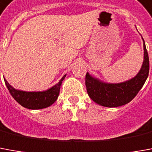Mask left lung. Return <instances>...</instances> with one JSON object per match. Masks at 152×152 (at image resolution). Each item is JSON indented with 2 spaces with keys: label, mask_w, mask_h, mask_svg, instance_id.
I'll return each instance as SVG.
<instances>
[{
  "label": "left lung",
  "mask_w": 152,
  "mask_h": 152,
  "mask_svg": "<svg viewBox=\"0 0 152 152\" xmlns=\"http://www.w3.org/2000/svg\"><path fill=\"white\" fill-rule=\"evenodd\" d=\"M149 57L144 42V61L138 74L129 81L112 84L99 82L86 74L85 85L88 94L94 102L108 107L125 105L133 99L146 82L149 74Z\"/></svg>",
  "instance_id": "left-lung-1"
}]
</instances>
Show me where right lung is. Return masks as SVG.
<instances>
[{"label":"right lung","instance_id":"obj_1","mask_svg":"<svg viewBox=\"0 0 152 152\" xmlns=\"http://www.w3.org/2000/svg\"><path fill=\"white\" fill-rule=\"evenodd\" d=\"M64 75L58 83L54 85L50 89L45 92H23L13 88L7 83L6 79V83L7 88L9 90L11 96L15 98L16 102L20 103L22 107L29 109H41L52 105L58 97L60 86L62 84L63 80L64 79Z\"/></svg>","mask_w":152,"mask_h":152}]
</instances>
